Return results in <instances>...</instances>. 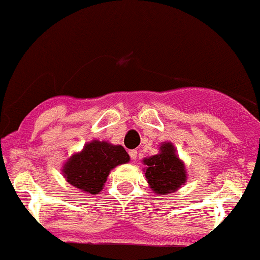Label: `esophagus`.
Segmentation results:
<instances>
[{
    "instance_id": "esophagus-1",
    "label": "esophagus",
    "mask_w": 260,
    "mask_h": 260,
    "mask_svg": "<svg viewBox=\"0 0 260 260\" xmlns=\"http://www.w3.org/2000/svg\"><path fill=\"white\" fill-rule=\"evenodd\" d=\"M129 157L132 158L133 161H136V158H137V150H136V149H133V150H129Z\"/></svg>"
}]
</instances>
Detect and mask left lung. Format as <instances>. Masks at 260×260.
<instances>
[{
  "label": "left lung",
  "instance_id": "8db88e82",
  "mask_svg": "<svg viewBox=\"0 0 260 260\" xmlns=\"http://www.w3.org/2000/svg\"><path fill=\"white\" fill-rule=\"evenodd\" d=\"M143 162L146 180L157 195H170L186 183V168L171 143L162 144L158 154L144 158Z\"/></svg>",
  "mask_w": 260,
  "mask_h": 260
}]
</instances>
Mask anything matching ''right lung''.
<instances>
[{"label":"right lung","mask_w":260,"mask_h":260,"mask_svg":"<svg viewBox=\"0 0 260 260\" xmlns=\"http://www.w3.org/2000/svg\"><path fill=\"white\" fill-rule=\"evenodd\" d=\"M127 162L129 155L121 145L92 140L65 162L62 174L68 183L82 192L96 195L102 191L110 171Z\"/></svg>","instance_id":"obj_1"}]
</instances>
